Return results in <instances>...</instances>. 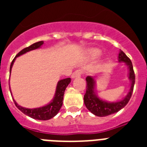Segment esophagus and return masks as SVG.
<instances>
[{"mask_svg":"<svg viewBox=\"0 0 147 147\" xmlns=\"http://www.w3.org/2000/svg\"><path fill=\"white\" fill-rule=\"evenodd\" d=\"M81 75H82V71H81V70H76V71H75L73 73L71 74V78H78V77H80Z\"/></svg>","mask_w":147,"mask_h":147,"instance_id":"34e87169","label":"esophagus"}]
</instances>
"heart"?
<instances>
[{
	"instance_id": "obj_1",
	"label": "heart",
	"mask_w": 147,
	"mask_h": 147,
	"mask_svg": "<svg viewBox=\"0 0 147 147\" xmlns=\"http://www.w3.org/2000/svg\"><path fill=\"white\" fill-rule=\"evenodd\" d=\"M100 53L101 52L100 49H97V48H92L87 51L88 56L91 59H95V58L98 57L100 55Z\"/></svg>"
}]
</instances>
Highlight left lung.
Returning a JSON list of instances; mask_svg holds the SVG:
<instances>
[{
	"label": "left lung",
	"instance_id": "8db88e82",
	"mask_svg": "<svg viewBox=\"0 0 147 147\" xmlns=\"http://www.w3.org/2000/svg\"><path fill=\"white\" fill-rule=\"evenodd\" d=\"M118 62H123L128 67V70H129L128 78L130 82L129 92L122 100L115 102H109L107 100H105L100 98L98 96L95 89L96 88L95 77L88 76L86 78L87 86H86V93L84 95V103L87 109L95 116L106 117L110 114L117 113L125 107L131 98L135 84V75L132 62L122 50H120L118 54Z\"/></svg>",
	"mask_w": 147,
	"mask_h": 147
}]
</instances>
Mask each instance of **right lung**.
Listing matches in <instances>:
<instances>
[{
    "instance_id": "right-lung-1",
    "label": "right lung",
    "mask_w": 147,
    "mask_h": 147,
    "mask_svg": "<svg viewBox=\"0 0 147 147\" xmlns=\"http://www.w3.org/2000/svg\"><path fill=\"white\" fill-rule=\"evenodd\" d=\"M44 43L43 41H40V42H35L29 47H26L25 49H22L18 54H17L15 58L13 59L10 67V73L11 72V69H12L13 65V62H15V59L17 57H19L20 55H24L25 53L30 51L34 50V49H39L42 47V44ZM71 82V78H67L59 80L58 82L57 85H56V88H55V95L53 97V100H51L49 104H47L45 106L40 107H36V108H26L19 105L16 102V100L13 98V100L14 101L15 105L17 106L18 109L26 114L27 116L30 117L31 118L36 119V120H40V121H47L49 119L53 118V117H55L58 114V112L59 111L60 108L62 105V100H63V96H64L65 90L66 87L69 85V83ZM10 93H11V90L10 89ZM12 94V93H11Z\"/></svg>"
}]
</instances>
